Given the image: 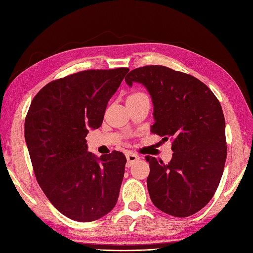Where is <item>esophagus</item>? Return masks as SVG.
<instances>
[{"label": "esophagus", "instance_id": "esophagus-1", "mask_svg": "<svg viewBox=\"0 0 253 253\" xmlns=\"http://www.w3.org/2000/svg\"><path fill=\"white\" fill-rule=\"evenodd\" d=\"M126 160H127L126 166L129 167V166H132L133 163L137 162V160H139V156L137 155V154H135V153L128 152V153H126Z\"/></svg>", "mask_w": 253, "mask_h": 253}]
</instances>
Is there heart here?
Returning a JSON list of instances; mask_svg holds the SVG:
<instances>
[{
    "mask_svg": "<svg viewBox=\"0 0 253 253\" xmlns=\"http://www.w3.org/2000/svg\"><path fill=\"white\" fill-rule=\"evenodd\" d=\"M144 94H142V93H135V94H133V95H131L129 96L128 98H133V97H139V96H143Z\"/></svg>",
    "mask_w": 253,
    "mask_h": 253,
    "instance_id": "obj_1",
    "label": "heart"
}]
</instances>
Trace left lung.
I'll use <instances>...</instances> for the list:
<instances>
[{"mask_svg": "<svg viewBox=\"0 0 253 253\" xmlns=\"http://www.w3.org/2000/svg\"><path fill=\"white\" fill-rule=\"evenodd\" d=\"M126 82L147 88L154 106L151 132L173 141L170 163L145 156L151 201L172 216L192 215L210 202L224 172L226 124L219 101L193 76L162 65L136 68Z\"/></svg>", "mask_w": 253, "mask_h": 253, "instance_id": "1", "label": "left lung"}]
</instances>
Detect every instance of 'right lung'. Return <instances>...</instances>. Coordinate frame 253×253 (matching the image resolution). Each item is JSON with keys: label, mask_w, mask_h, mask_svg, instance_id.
I'll return each mask as SVG.
<instances>
[{"label": "right lung", "mask_w": 253, "mask_h": 253, "mask_svg": "<svg viewBox=\"0 0 253 253\" xmlns=\"http://www.w3.org/2000/svg\"><path fill=\"white\" fill-rule=\"evenodd\" d=\"M128 68L90 70L51 81L36 95L25 119V141L38 183L55 208L93 221L117 203L126 158L97 157L85 137L100 127L106 105Z\"/></svg>", "instance_id": "right-lung-1"}]
</instances>
